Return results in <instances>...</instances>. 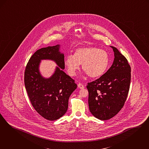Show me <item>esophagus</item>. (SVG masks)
Here are the masks:
<instances>
[{
	"mask_svg": "<svg viewBox=\"0 0 149 149\" xmlns=\"http://www.w3.org/2000/svg\"><path fill=\"white\" fill-rule=\"evenodd\" d=\"M77 86H78L79 88H80V89H81L84 88V85H83L82 84H77Z\"/></svg>",
	"mask_w": 149,
	"mask_h": 149,
	"instance_id": "34e87169",
	"label": "esophagus"
}]
</instances>
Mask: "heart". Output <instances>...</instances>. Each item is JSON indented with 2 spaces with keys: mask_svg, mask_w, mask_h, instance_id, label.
Segmentation results:
<instances>
[{
  "mask_svg": "<svg viewBox=\"0 0 149 149\" xmlns=\"http://www.w3.org/2000/svg\"><path fill=\"white\" fill-rule=\"evenodd\" d=\"M64 63L72 76L75 75L82 64L84 71L90 77L94 78L100 77L106 72L109 56L105 50L94 47L79 48L74 55L66 56Z\"/></svg>",
  "mask_w": 149,
  "mask_h": 149,
  "instance_id": "1",
  "label": "heart"
}]
</instances>
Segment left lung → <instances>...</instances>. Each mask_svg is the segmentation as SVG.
<instances>
[{"label":"left lung","instance_id":"left-lung-1","mask_svg":"<svg viewBox=\"0 0 149 149\" xmlns=\"http://www.w3.org/2000/svg\"><path fill=\"white\" fill-rule=\"evenodd\" d=\"M113 63L101 77L88 83L90 113L101 120L112 118L124 105L130 89L131 67L117 48Z\"/></svg>","mask_w":149,"mask_h":149}]
</instances>
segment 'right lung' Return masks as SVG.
<instances>
[{
	"label": "right lung",
	"instance_id": "right-lung-1",
	"mask_svg": "<svg viewBox=\"0 0 149 149\" xmlns=\"http://www.w3.org/2000/svg\"><path fill=\"white\" fill-rule=\"evenodd\" d=\"M60 45L38 50L30 58L24 72V84L31 105L44 118L54 121L66 113L68 101L77 89L74 80L63 71L64 55L59 51ZM42 59H51L58 67L49 78L42 77L39 72Z\"/></svg>",
	"mask_w": 149,
	"mask_h": 149
}]
</instances>
